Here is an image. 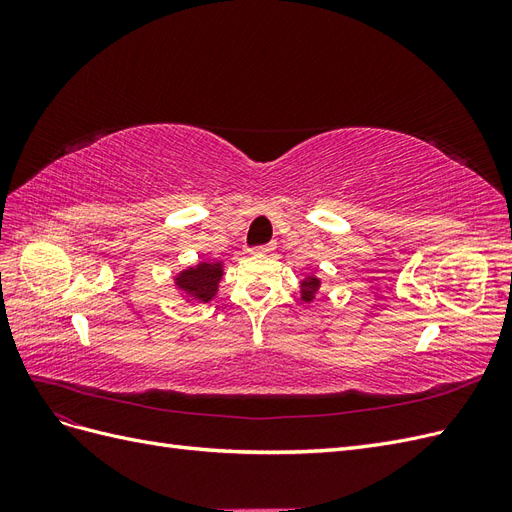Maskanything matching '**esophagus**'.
I'll list each match as a JSON object with an SVG mask.
<instances>
[{
  "label": "esophagus",
  "mask_w": 512,
  "mask_h": 512,
  "mask_svg": "<svg viewBox=\"0 0 512 512\" xmlns=\"http://www.w3.org/2000/svg\"><path fill=\"white\" fill-rule=\"evenodd\" d=\"M273 250H275V243H265V245H254V247H250L252 254H256V252L269 254V252H273Z\"/></svg>",
  "instance_id": "1"
}]
</instances>
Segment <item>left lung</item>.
I'll return each instance as SVG.
<instances>
[{"instance_id":"left-lung-1","label":"left lung","mask_w":512,"mask_h":512,"mask_svg":"<svg viewBox=\"0 0 512 512\" xmlns=\"http://www.w3.org/2000/svg\"><path fill=\"white\" fill-rule=\"evenodd\" d=\"M318 288H320L318 280H305L303 282V301H312L316 297Z\"/></svg>"}]
</instances>
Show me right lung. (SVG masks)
Wrapping results in <instances>:
<instances>
[{
	"label": "right lung",
	"instance_id": "add662e5",
	"mask_svg": "<svg viewBox=\"0 0 512 512\" xmlns=\"http://www.w3.org/2000/svg\"><path fill=\"white\" fill-rule=\"evenodd\" d=\"M220 277H222L220 265H198L194 269L183 271L177 277V286L188 294V297L207 303L209 299H213L215 290H218Z\"/></svg>",
	"mask_w": 512,
	"mask_h": 512
}]
</instances>
